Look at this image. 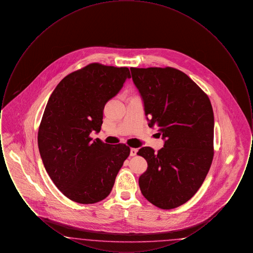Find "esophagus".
Segmentation results:
<instances>
[{
	"instance_id": "1",
	"label": "esophagus",
	"mask_w": 253,
	"mask_h": 253,
	"mask_svg": "<svg viewBox=\"0 0 253 253\" xmlns=\"http://www.w3.org/2000/svg\"><path fill=\"white\" fill-rule=\"evenodd\" d=\"M136 153H137V149L132 148V149L130 150V156H131V157H134V156H136Z\"/></svg>"
}]
</instances>
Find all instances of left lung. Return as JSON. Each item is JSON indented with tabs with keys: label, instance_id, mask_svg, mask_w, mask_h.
Returning a JSON list of instances; mask_svg holds the SVG:
<instances>
[{
	"label": "left lung",
	"instance_id": "left-lung-1",
	"mask_svg": "<svg viewBox=\"0 0 253 253\" xmlns=\"http://www.w3.org/2000/svg\"><path fill=\"white\" fill-rule=\"evenodd\" d=\"M143 100L148 125L158 128L164 147H142L148 168L139 176L145 198L169 210L190 200L213 158L214 117L211 101L185 73L166 67L130 68Z\"/></svg>",
	"mask_w": 253,
	"mask_h": 253
}]
</instances>
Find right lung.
Returning <instances> with one entry per match:
<instances>
[{
    "mask_svg": "<svg viewBox=\"0 0 253 253\" xmlns=\"http://www.w3.org/2000/svg\"><path fill=\"white\" fill-rule=\"evenodd\" d=\"M130 78L127 67L91 63L61 80L49 97L39 151L50 178L72 201L94 204L106 198L130 155L125 144L90 137L100 132L105 104Z\"/></svg>",
    "mask_w": 253,
    "mask_h": 253,
    "instance_id": "add662e5",
    "label": "right lung"
}]
</instances>
